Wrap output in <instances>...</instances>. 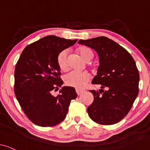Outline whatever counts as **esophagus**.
Here are the masks:
<instances>
[{
    "mask_svg": "<svg viewBox=\"0 0 150 150\" xmlns=\"http://www.w3.org/2000/svg\"><path fill=\"white\" fill-rule=\"evenodd\" d=\"M76 92L77 95L79 96V95H81V93H83V92H84V91H83V90H81V89H76Z\"/></svg>",
    "mask_w": 150,
    "mask_h": 150,
    "instance_id": "1",
    "label": "esophagus"
}]
</instances>
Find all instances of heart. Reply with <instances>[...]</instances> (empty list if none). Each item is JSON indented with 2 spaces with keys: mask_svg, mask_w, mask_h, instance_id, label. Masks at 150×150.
<instances>
[{
  "mask_svg": "<svg viewBox=\"0 0 150 150\" xmlns=\"http://www.w3.org/2000/svg\"><path fill=\"white\" fill-rule=\"evenodd\" d=\"M79 52L85 61H90L93 58V53L87 47L80 48ZM57 64L61 70H66L68 67V51L64 50L59 53L57 57ZM91 79V75L87 71H71L65 76L64 80L66 85L79 89L84 88Z\"/></svg>",
  "mask_w": 150,
  "mask_h": 150,
  "instance_id": "obj_1",
  "label": "heart"
}]
</instances>
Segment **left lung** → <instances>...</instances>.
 I'll list each match as a JSON object with an SVG mask.
<instances>
[{"mask_svg": "<svg viewBox=\"0 0 150 150\" xmlns=\"http://www.w3.org/2000/svg\"><path fill=\"white\" fill-rule=\"evenodd\" d=\"M97 52L100 65L91 83L101 85V89L89 91L93 102L87 108L93 122L112 125L120 122L132 108L139 93V73L130 53L120 44L106 37L81 40Z\"/></svg>", "mask_w": 150, "mask_h": 150, "instance_id": "obj_1", "label": "left lung"}]
</instances>
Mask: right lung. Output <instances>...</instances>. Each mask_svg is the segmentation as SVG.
<instances>
[{"label":"right lung","mask_w":150,"mask_h":150,"mask_svg":"<svg viewBox=\"0 0 150 150\" xmlns=\"http://www.w3.org/2000/svg\"><path fill=\"white\" fill-rule=\"evenodd\" d=\"M76 42L55 35L44 37L28 45L16 63V98L27 117L38 126L51 127L63 122L71 100L77 97L71 87H63L56 97L52 94L63 83L57 57Z\"/></svg>","instance_id":"obj_1"}]
</instances>
